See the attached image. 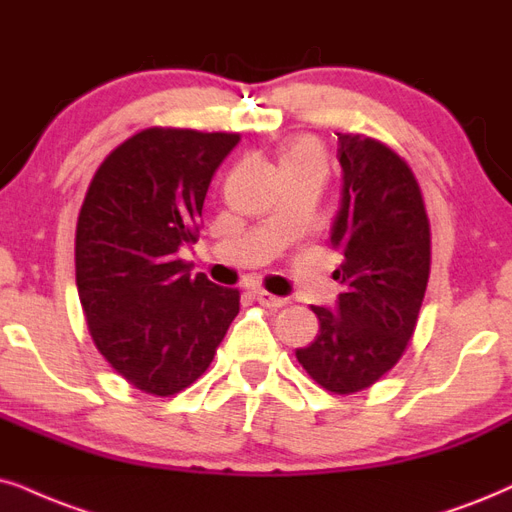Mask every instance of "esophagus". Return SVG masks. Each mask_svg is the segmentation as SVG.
I'll return each mask as SVG.
<instances>
[{
    "instance_id": "obj_1",
    "label": "esophagus",
    "mask_w": 512,
    "mask_h": 512,
    "mask_svg": "<svg viewBox=\"0 0 512 512\" xmlns=\"http://www.w3.org/2000/svg\"><path fill=\"white\" fill-rule=\"evenodd\" d=\"M255 300L260 302L262 307H267V309H281L283 304H286V300H283V297L271 295V293H267V290H255Z\"/></svg>"
}]
</instances>
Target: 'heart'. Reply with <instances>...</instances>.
Masks as SVG:
<instances>
[{
  "instance_id": "1",
  "label": "heart",
  "mask_w": 512,
  "mask_h": 512,
  "mask_svg": "<svg viewBox=\"0 0 512 512\" xmlns=\"http://www.w3.org/2000/svg\"><path fill=\"white\" fill-rule=\"evenodd\" d=\"M297 163H321V153L316 144H312L309 139H297L293 144H288L286 151H283L281 165L286 167Z\"/></svg>"
}]
</instances>
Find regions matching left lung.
Listing matches in <instances>:
<instances>
[{
    "label": "left lung",
    "instance_id": "1",
    "mask_svg": "<svg viewBox=\"0 0 512 512\" xmlns=\"http://www.w3.org/2000/svg\"><path fill=\"white\" fill-rule=\"evenodd\" d=\"M342 252L335 307H312L319 335L295 357L335 394L371 387L409 345L430 278V222L411 167L380 141L338 134Z\"/></svg>",
    "mask_w": 512,
    "mask_h": 512
}]
</instances>
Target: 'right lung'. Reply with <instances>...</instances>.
I'll use <instances>...</instances> for the list:
<instances>
[{"instance_id":"obj_1","label":"right lung","mask_w":512,"mask_h":512,"mask_svg":"<svg viewBox=\"0 0 512 512\" xmlns=\"http://www.w3.org/2000/svg\"><path fill=\"white\" fill-rule=\"evenodd\" d=\"M241 134L151 127L103 160L84 196L75 278L99 352L137 390L170 397L208 371L241 293L191 276L205 193Z\"/></svg>"}]
</instances>
